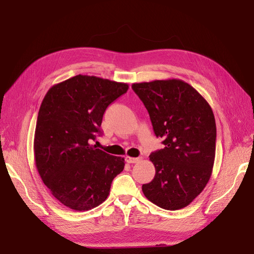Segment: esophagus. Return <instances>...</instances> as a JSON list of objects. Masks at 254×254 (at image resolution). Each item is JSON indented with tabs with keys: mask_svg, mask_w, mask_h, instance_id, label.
Listing matches in <instances>:
<instances>
[{
	"mask_svg": "<svg viewBox=\"0 0 254 254\" xmlns=\"http://www.w3.org/2000/svg\"><path fill=\"white\" fill-rule=\"evenodd\" d=\"M125 160H126L127 163H136V162H139V161H140L141 159H140V158H132V157L127 156V157L125 158Z\"/></svg>",
	"mask_w": 254,
	"mask_h": 254,
	"instance_id": "34e87169",
	"label": "esophagus"
}]
</instances>
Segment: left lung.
I'll list each match as a JSON object with an SVG mask.
<instances>
[{
    "mask_svg": "<svg viewBox=\"0 0 254 254\" xmlns=\"http://www.w3.org/2000/svg\"><path fill=\"white\" fill-rule=\"evenodd\" d=\"M147 109L153 131L165 147L149 160L156 175L143 184L145 197L165 210H180L209 182L216 149V124L211 106L197 90L180 79L132 83Z\"/></svg>",
    "mask_w": 254,
    "mask_h": 254,
    "instance_id": "obj_1",
    "label": "left lung"
}]
</instances>
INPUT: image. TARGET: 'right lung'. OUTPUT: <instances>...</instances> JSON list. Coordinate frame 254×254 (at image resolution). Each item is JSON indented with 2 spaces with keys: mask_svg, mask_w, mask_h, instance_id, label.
<instances>
[{
  "mask_svg": "<svg viewBox=\"0 0 254 254\" xmlns=\"http://www.w3.org/2000/svg\"><path fill=\"white\" fill-rule=\"evenodd\" d=\"M129 86L96 76L76 75L48 91L38 113L34 155L51 194L75 211H88L109 196L125 159L91 144L103 115Z\"/></svg>",
  "mask_w": 254,
  "mask_h": 254,
  "instance_id": "1",
  "label": "right lung"
}]
</instances>
